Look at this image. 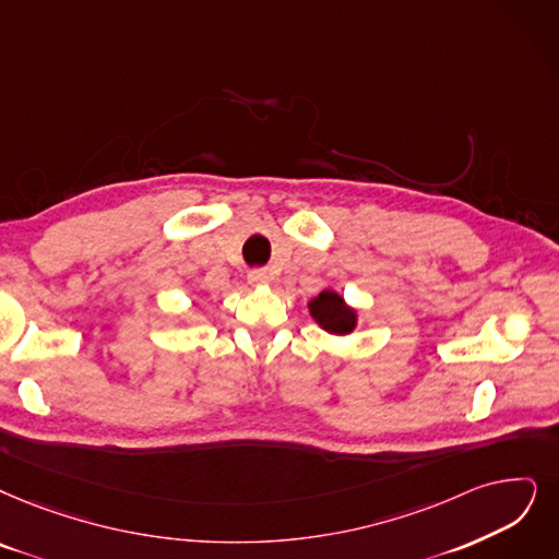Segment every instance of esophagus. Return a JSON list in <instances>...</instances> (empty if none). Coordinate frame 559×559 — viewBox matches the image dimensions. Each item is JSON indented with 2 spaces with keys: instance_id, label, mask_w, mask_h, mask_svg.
I'll use <instances>...</instances> for the list:
<instances>
[{
  "instance_id": "34e87169",
  "label": "esophagus",
  "mask_w": 559,
  "mask_h": 559,
  "mask_svg": "<svg viewBox=\"0 0 559 559\" xmlns=\"http://www.w3.org/2000/svg\"><path fill=\"white\" fill-rule=\"evenodd\" d=\"M248 280H250L252 286H265L267 282H271V275H267L265 271H252V273L248 275Z\"/></svg>"
}]
</instances>
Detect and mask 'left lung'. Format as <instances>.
Returning <instances> with one entry per match:
<instances>
[{
    "instance_id": "1",
    "label": "left lung",
    "mask_w": 559,
    "mask_h": 559,
    "mask_svg": "<svg viewBox=\"0 0 559 559\" xmlns=\"http://www.w3.org/2000/svg\"><path fill=\"white\" fill-rule=\"evenodd\" d=\"M307 309L319 328L337 334V337H344V334H350L357 328V309L350 307L334 288H323L319 296L307 302Z\"/></svg>"
}]
</instances>
